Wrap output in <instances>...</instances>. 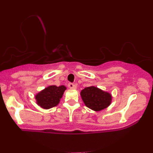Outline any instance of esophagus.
Instances as JSON below:
<instances>
[{"label":"esophagus","mask_w":153,"mask_h":153,"mask_svg":"<svg viewBox=\"0 0 153 153\" xmlns=\"http://www.w3.org/2000/svg\"><path fill=\"white\" fill-rule=\"evenodd\" d=\"M68 87L71 89H76V85H75L74 84H73V83H68Z\"/></svg>","instance_id":"obj_1"}]
</instances>
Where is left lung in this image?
<instances>
[{
    "instance_id": "left-lung-1",
    "label": "left lung",
    "mask_w": 153,
    "mask_h": 153,
    "mask_svg": "<svg viewBox=\"0 0 153 153\" xmlns=\"http://www.w3.org/2000/svg\"><path fill=\"white\" fill-rule=\"evenodd\" d=\"M81 96L85 105L95 111L107 108L111 103V95L95 86L85 88L81 91Z\"/></svg>"
}]
</instances>
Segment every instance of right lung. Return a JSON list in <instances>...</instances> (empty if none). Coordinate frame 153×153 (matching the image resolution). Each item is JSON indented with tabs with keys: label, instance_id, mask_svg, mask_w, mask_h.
<instances>
[{
	"label": "right lung",
	"instance_id": "1",
	"mask_svg": "<svg viewBox=\"0 0 153 153\" xmlns=\"http://www.w3.org/2000/svg\"><path fill=\"white\" fill-rule=\"evenodd\" d=\"M66 87L49 85L35 95L37 104L45 109H49L59 104Z\"/></svg>",
	"mask_w": 153,
	"mask_h": 153
}]
</instances>
